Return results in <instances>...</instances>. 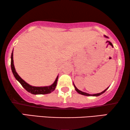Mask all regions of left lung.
Listing matches in <instances>:
<instances>
[{
	"label": "left lung",
	"instance_id": "1",
	"mask_svg": "<svg viewBox=\"0 0 130 130\" xmlns=\"http://www.w3.org/2000/svg\"><path fill=\"white\" fill-rule=\"evenodd\" d=\"M104 37H105V38H108V37H106V35H104ZM73 85H74V89H75V90H76V91H77V93H79V94H81V95H85V96H98L101 95H102V93H104V92H105L106 90L108 89V88H109V87H108V88H106V89H105V90H104V91H102V92H101V93H96V94H89V93H86V92H82V91H81V90H80L78 89H77V88H76V87L75 85H74V83H73Z\"/></svg>",
	"mask_w": 130,
	"mask_h": 130
}]
</instances>
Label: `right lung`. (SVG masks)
<instances>
[{
    "mask_svg": "<svg viewBox=\"0 0 130 130\" xmlns=\"http://www.w3.org/2000/svg\"><path fill=\"white\" fill-rule=\"evenodd\" d=\"M13 50L12 51V54H11V63H10V66H11V69L12 72L13 73V76H15V79L21 83V85H22L25 89L26 91H28L29 93L34 95H44V94H48L50 93L51 92L54 91L56 89V87L57 86V83L58 75L56 79L55 80L54 82L53 83L52 85L48 86H41V87H37V86H31L26 82L25 81H24L20 76L18 75V74L17 73V72H16L15 66H14L13 64Z\"/></svg>",
    "mask_w": 130,
    "mask_h": 130,
    "instance_id": "1",
    "label": "right lung"
}]
</instances>
